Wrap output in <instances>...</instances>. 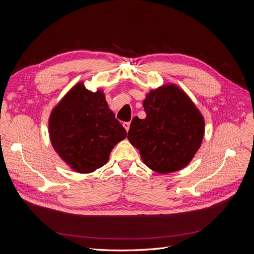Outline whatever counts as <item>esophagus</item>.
<instances>
[{
	"instance_id": "1",
	"label": "esophagus",
	"mask_w": 254,
	"mask_h": 254,
	"mask_svg": "<svg viewBox=\"0 0 254 254\" xmlns=\"http://www.w3.org/2000/svg\"><path fill=\"white\" fill-rule=\"evenodd\" d=\"M123 126H124V128L126 129V131H128L129 128H130V123L129 122H124V123H123Z\"/></svg>"
}]
</instances>
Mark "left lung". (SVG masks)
<instances>
[{
    "label": "left lung",
    "instance_id": "obj_1",
    "mask_svg": "<svg viewBox=\"0 0 254 254\" xmlns=\"http://www.w3.org/2000/svg\"><path fill=\"white\" fill-rule=\"evenodd\" d=\"M146 118H134L128 140L151 171L168 174L186 167L204 135V120L189 95L174 83L151 90L143 102Z\"/></svg>",
    "mask_w": 254,
    "mask_h": 254
}]
</instances>
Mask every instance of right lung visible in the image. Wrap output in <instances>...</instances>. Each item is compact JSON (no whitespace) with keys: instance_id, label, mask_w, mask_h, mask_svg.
I'll return each mask as SVG.
<instances>
[{"instance_id":"right-lung-1","label":"right lung","mask_w":254,"mask_h":254,"mask_svg":"<svg viewBox=\"0 0 254 254\" xmlns=\"http://www.w3.org/2000/svg\"><path fill=\"white\" fill-rule=\"evenodd\" d=\"M49 132L58 156L80 174L104 166L114 146L127 136L109 109L104 92H92L81 81L54 107Z\"/></svg>"}]
</instances>
